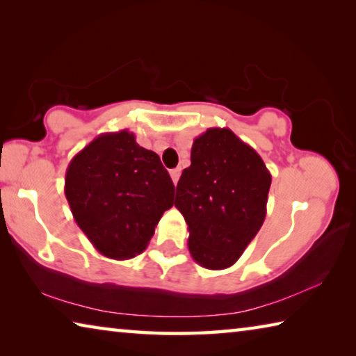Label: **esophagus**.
<instances>
[{
    "label": "esophagus",
    "mask_w": 356,
    "mask_h": 356,
    "mask_svg": "<svg viewBox=\"0 0 356 356\" xmlns=\"http://www.w3.org/2000/svg\"><path fill=\"white\" fill-rule=\"evenodd\" d=\"M180 172H182V170H180V168H176V170H172L170 174H171V179H172V182H174V185H177V182H179V177H180Z\"/></svg>",
    "instance_id": "obj_1"
}]
</instances>
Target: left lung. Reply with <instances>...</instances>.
Instances as JSON below:
<instances>
[{"label": "left lung", "instance_id": "8db88e82", "mask_svg": "<svg viewBox=\"0 0 356 356\" xmlns=\"http://www.w3.org/2000/svg\"><path fill=\"white\" fill-rule=\"evenodd\" d=\"M272 174L254 149L229 129L193 141L191 165L179 179L174 206L188 225V250L204 268L238 261L267 215Z\"/></svg>", "mask_w": 356, "mask_h": 356}]
</instances>
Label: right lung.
<instances>
[{
  "label": "right lung",
  "mask_w": 356,
  "mask_h": 356,
  "mask_svg": "<svg viewBox=\"0 0 356 356\" xmlns=\"http://www.w3.org/2000/svg\"><path fill=\"white\" fill-rule=\"evenodd\" d=\"M64 193L72 215L100 254L131 259L152 238L174 185L160 156L129 130L102 134L70 160Z\"/></svg>",
  "instance_id": "right-lung-1"
}]
</instances>
